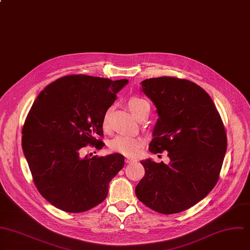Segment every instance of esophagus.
<instances>
[{"mask_svg":"<svg viewBox=\"0 0 250 250\" xmlns=\"http://www.w3.org/2000/svg\"><path fill=\"white\" fill-rule=\"evenodd\" d=\"M125 162H126V163H134V162H136V160L134 159V158H129V157H127V158L125 159Z\"/></svg>","mask_w":250,"mask_h":250,"instance_id":"1","label":"esophagus"}]
</instances>
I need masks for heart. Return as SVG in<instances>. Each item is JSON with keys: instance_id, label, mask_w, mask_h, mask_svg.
I'll return each instance as SVG.
<instances>
[{"instance_id": "heart-1", "label": "heart", "mask_w": 250, "mask_h": 250, "mask_svg": "<svg viewBox=\"0 0 250 250\" xmlns=\"http://www.w3.org/2000/svg\"><path fill=\"white\" fill-rule=\"evenodd\" d=\"M128 107H129L130 111L134 115H135V117L137 118L139 115L145 110V108L150 107V105L146 100H144L142 98L133 97V98L129 99ZM102 126L105 130L109 128L108 114H105V116L103 117ZM142 145H143V141L140 138L123 136V135L115 137L111 141V144H110L112 150L122 153V154L128 155V156H134V155L138 154V152L140 151Z\"/></svg>"}]
</instances>
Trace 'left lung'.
<instances>
[{
    "label": "left lung",
    "mask_w": 250,
    "mask_h": 250,
    "mask_svg": "<svg viewBox=\"0 0 250 250\" xmlns=\"http://www.w3.org/2000/svg\"><path fill=\"white\" fill-rule=\"evenodd\" d=\"M141 90L158 114L149 150L167 151L170 162L142 160L145 175L135 193L156 212L178 213L217 183L227 149L225 129L212 99L193 82L159 77L142 81Z\"/></svg>",
    "instance_id": "8db88e82"
}]
</instances>
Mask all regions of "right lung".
<instances>
[{"label": "right lung", "instance_id": "obj_1", "mask_svg": "<svg viewBox=\"0 0 250 250\" xmlns=\"http://www.w3.org/2000/svg\"><path fill=\"white\" fill-rule=\"evenodd\" d=\"M128 80L65 76L35 100L22 131V147L41 195L66 212H84L101 203L110 181L124 166L119 153L81 156L88 144L101 149L103 117Z\"/></svg>", "mask_w": 250, "mask_h": 250}]
</instances>
